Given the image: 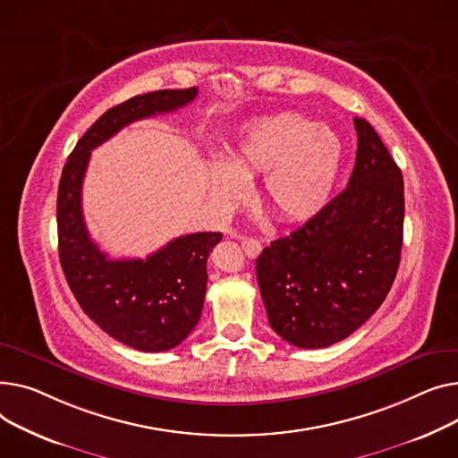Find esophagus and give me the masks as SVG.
I'll return each mask as SVG.
<instances>
[{"instance_id": "1", "label": "esophagus", "mask_w": 458, "mask_h": 458, "mask_svg": "<svg viewBox=\"0 0 458 458\" xmlns=\"http://www.w3.org/2000/svg\"><path fill=\"white\" fill-rule=\"evenodd\" d=\"M242 250L246 251V255L248 257H257L260 251H262V244H260V240L259 238H242Z\"/></svg>"}]
</instances>
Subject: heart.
I'll use <instances>...</instances> for the list:
<instances>
[{
	"instance_id": "b5f03b06",
	"label": "heart",
	"mask_w": 458,
	"mask_h": 458,
	"mask_svg": "<svg viewBox=\"0 0 458 458\" xmlns=\"http://www.w3.org/2000/svg\"><path fill=\"white\" fill-rule=\"evenodd\" d=\"M344 160V144L327 125L283 113L240 131L225 165L212 168V196L233 203L244 182L262 175L260 201L283 224L314 218L329 203Z\"/></svg>"
}]
</instances>
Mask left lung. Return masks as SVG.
<instances>
[{
	"label": "left lung",
	"mask_w": 458,
	"mask_h": 458,
	"mask_svg": "<svg viewBox=\"0 0 458 458\" xmlns=\"http://www.w3.org/2000/svg\"><path fill=\"white\" fill-rule=\"evenodd\" d=\"M353 122L359 148L345 191L257 259L270 326L301 349L357 331L385 301L401 260V170L375 129L364 118Z\"/></svg>",
	"instance_id": "obj_1"
}]
</instances>
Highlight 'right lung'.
Returning <instances> with one entry per match:
<instances>
[{
	"instance_id": "obj_1",
	"label": "right lung",
	"mask_w": 458,
	"mask_h": 458,
	"mask_svg": "<svg viewBox=\"0 0 458 458\" xmlns=\"http://www.w3.org/2000/svg\"><path fill=\"white\" fill-rule=\"evenodd\" d=\"M196 96V87L157 90L113 106L79 139L59 182V259L70 290L96 326L146 353L168 352L196 327L205 301L207 259L222 233L184 234L146 259L113 260L87 231L81 191L94 148L122 127L177 111Z\"/></svg>"
}]
</instances>
